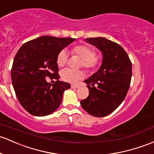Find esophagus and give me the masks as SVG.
Returning <instances> with one entry per match:
<instances>
[{
	"label": "esophagus",
	"instance_id": "esophagus-1",
	"mask_svg": "<svg viewBox=\"0 0 154 154\" xmlns=\"http://www.w3.org/2000/svg\"><path fill=\"white\" fill-rule=\"evenodd\" d=\"M79 85H74V84H72V85H71V88L72 89H77L79 88Z\"/></svg>",
	"mask_w": 154,
	"mask_h": 154
}]
</instances>
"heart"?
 Returning a JSON list of instances; mask_svg holds the SVG:
<instances>
[{
	"label": "heart",
	"instance_id": "b5f03b06",
	"mask_svg": "<svg viewBox=\"0 0 154 154\" xmlns=\"http://www.w3.org/2000/svg\"><path fill=\"white\" fill-rule=\"evenodd\" d=\"M71 53L82 59V64L87 70H93L98 64L99 59L95 55V51L90 46L85 45H78L71 48ZM67 56L65 51H61L57 58V63L60 67H64L67 64ZM61 76L64 82L75 84L84 77V73L81 70H75L72 69H64L62 71Z\"/></svg>",
	"mask_w": 154,
	"mask_h": 154
}]
</instances>
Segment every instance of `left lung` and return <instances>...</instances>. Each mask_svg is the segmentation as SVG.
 <instances>
[{"label":"left lung","mask_w":154,"mask_h":154,"mask_svg":"<svg viewBox=\"0 0 154 154\" xmlns=\"http://www.w3.org/2000/svg\"><path fill=\"white\" fill-rule=\"evenodd\" d=\"M85 41L102 53V64L96 72L84 80L90 93L81 100V105L92 116L103 117L116 109L126 96L132 64L120 45L104 37L87 38Z\"/></svg>","instance_id":"left-lung-1"}]
</instances>
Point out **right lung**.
<instances>
[{"instance_id": "1", "label": "right lung", "mask_w": 154, "mask_h": 154, "mask_svg": "<svg viewBox=\"0 0 154 154\" xmlns=\"http://www.w3.org/2000/svg\"><path fill=\"white\" fill-rule=\"evenodd\" d=\"M73 38L42 36L23 45L14 57L11 82L20 103L31 115L42 117L59 108L62 95L70 84L59 81L57 58L59 53L73 42ZM47 77L57 81L51 85Z\"/></svg>"}]
</instances>
